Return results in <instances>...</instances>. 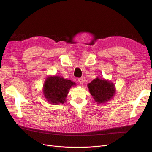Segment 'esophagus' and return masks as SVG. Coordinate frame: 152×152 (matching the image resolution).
<instances>
[{
	"instance_id": "obj_1",
	"label": "esophagus",
	"mask_w": 152,
	"mask_h": 152,
	"mask_svg": "<svg viewBox=\"0 0 152 152\" xmlns=\"http://www.w3.org/2000/svg\"><path fill=\"white\" fill-rule=\"evenodd\" d=\"M77 81H78V83L80 84H83V83H84V81H83V79L82 78V77H81V78H79L78 79H77Z\"/></svg>"
}]
</instances>
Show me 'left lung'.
<instances>
[{
    "mask_svg": "<svg viewBox=\"0 0 152 152\" xmlns=\"http://www.w3.org/2000/svg\"><path fill=\"white\" fill-rule=\"evenodd\" d=\"M87 87L94 100L100 104L112 99L116 92L115 86L112 82L98 77L87 84Z\"/></svg>",
    "mask_w": 152,
    "mask_h": 152,
    "instance_id": "obj_1",
    "label": "left lung"
}]
</instances>
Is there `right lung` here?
Instances as JSON below:
<instances>
[{
	"instance_id": "right-lung-1",
	"label": "right lung",
	"mask_w": 152,
	"mask_h": 152,
	"mask_svg": "<svg viewBox=\"0 0 152 152\" xmlns=\"http://www.w3.org/2000/svg\"><path fill=\"white\" fill-rule=\"evenodd\" d=\"M75 86V82L64 79L62 76H49L43 85L44 96L50 104H63L66 102L69 89Z\"/></svg>"
}]
</instances>
